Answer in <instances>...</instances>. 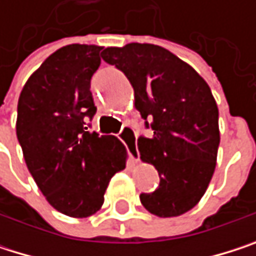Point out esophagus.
Here are the masks:
<instances>
[{
    "label": "esophagus",
    "instance_id": "esophagus-1",
    "mask_svg": "<svg viewBox=\"0 0 256 256\" xmlns=\"http://www.w3.org/2000/svg\"><path fill=\"white\" fill-rule=\"evenodd\" d=\"M120 140L126 145L128 156L133 162H139V151H138V140H136V133L133 132V128H124L120 132Z\"/></svg>",
    "mask_w": 256,
    "mask_h": 256
}]
</instances>
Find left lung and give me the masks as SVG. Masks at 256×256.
<instances>
[{
    "label": "left lung",
    "mask_w": 256,
    "mask_h": 256,
    "mask_svg": "<svg viewBox=\"0 0 256 256\" xmlns=\"http://www.w3.org/2000/svg\"><path fill=\"white\" fill-rule=\"evenodd\" d=\"M102 59L116 65L134 90V106L152 130L140 136V157L160 176L152 192L139 196L160 218L179 216L203 197L216 166L218 106L208 82L188 64L154 44L108 47Z\"/></svg>",
    "instance_id": "8db88e82"
}]
</instances>
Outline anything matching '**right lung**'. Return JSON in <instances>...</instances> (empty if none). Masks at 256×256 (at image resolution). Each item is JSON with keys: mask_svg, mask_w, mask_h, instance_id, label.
<instances>
[{"mask_svg": "<svg viewBox=\"0 0 256 256\" xmlns=\"http://www.w3.org/2000/svg\"><path fill=\"white\" fill-rule=\"evenodd\" d=\"M100 50L86 44L59 48L29 77L18 104L16 133L26 166L47 202L72 218L96 214L111 178L126 168L123 144L90 132L96 114L90 80Z\"/></svg>", "mask_w": 256, "mask_h": 256, "instance_id": "right-lung-1", "label": "right lung"}]
</instances>
